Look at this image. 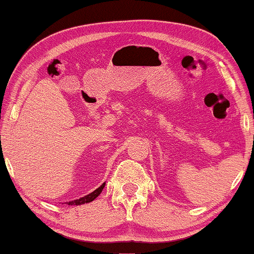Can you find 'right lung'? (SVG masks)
Here are the masks:
<instances>
[{
	"label": "right lung",
	"instance_id": "obj_1",
	"mask_svg": "<svg viewBox=\"0 0 254 254\" xmlns=\"http://www.w3.org/2000/svg\"><path fill=\"white\" fill-rule=\"evenodd\" d=\"M105 185H106V183H103L101 186H100L99 189H96L95 190H94V192L87 194V195L82 196V198L73 200V201H69V202H67V203H68V205H76L77 206V205H82V203H87V202L93 201L94 199H96L100 195V194H101L103 187H105Z\"/></svg>",
	"mask_w": 254,
	"mask_h": 254
}]
</instances>
